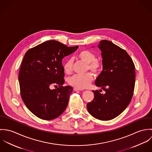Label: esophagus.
<instances>
[{"label":"esophagus","mask_w":152,"mask_h":152,"mask_svg":"<svg viewBox=\"0 0 152 152\" xmlns=\"http://www.w3.org/2000/svg\"><path fill=\"white\" fill-rule=\"evenodd\" d=\"M74 90L75 91H82L83 89H80V88H78L77 87H74Z\"/></svg>","instance_id":"1"}]
</instances>
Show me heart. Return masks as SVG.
<instances>
[{
  "mask_svg": "<svg viewBox=\"0 0 152 152\" xmlns=\"http://www.w3.org/2000/svg\"><path fill=\"white\" fill-rule=\"evenodd\" d=\"M77 58L87 64L86 71L90 70L94 74L98 73L102 66V63L101 60L95 58V55L92 51L84 50L80 51ZM74 65V61L69 58L65 61L64 64V70L65 73L69 74L72 72ZM93 80V76L91 73L87 72L84 74H75L69 77L68 80V84L72 86L78 88L83 89L89 86Z\"/></svg>",
  "mask_w": 152,
  "mask_h": 152,
  "instance_id": "obj_1",
  "label": "heart"
}]
</instances>
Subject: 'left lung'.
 I'll return each instance as SVG.
<instances>
[{
	"instance_id": "8db88e82",
	"label": "left lung",
	"mask_w": 152,
	"mask_h": 152,
	"mask_svg": "<svg viewBox=\"0 0 152 152\" xmlns=\"http://www.w3.org/2000/svg\"><path fill=\"white\" fill-rule=\"evenodd\" d=\"M98 47L102 52L103 69L95 84L105 94H101V89L92 91L94 98L87 104V109L94 118L109 121L119 115L130 102L135 67L127 52L110 41L101 40Z\"/></svg>"
}]
</instances>
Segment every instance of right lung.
<instances>
[{
  "instance_id": "1",
  "label": "right lung",
  "mask_w": 152,
  "mask_h": 152,
  "mask_svg": "<svg viewBox=\"0 0 152 152\" xmlns=\"http://www.w3.org/2000/svg\"><path fill=\"white\" fill-rule=\"evenodd\" d=\"M78 48L48 40L26 53L19 74L20 94L26 107L38 118L52 120L65 110L73 88L63 87L64 70L62 60ZM57 85L58 88H50Z\"/></svg>"
}]
</instances>
